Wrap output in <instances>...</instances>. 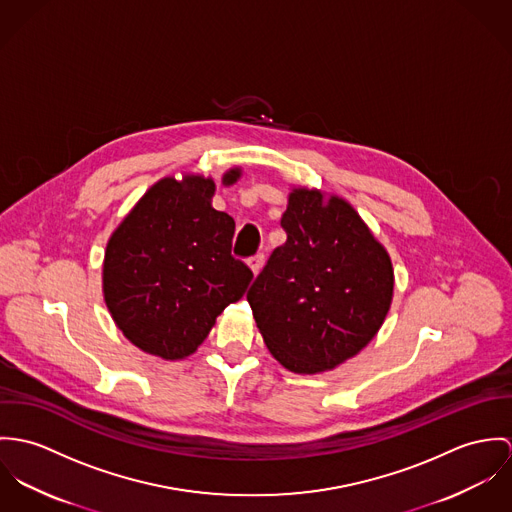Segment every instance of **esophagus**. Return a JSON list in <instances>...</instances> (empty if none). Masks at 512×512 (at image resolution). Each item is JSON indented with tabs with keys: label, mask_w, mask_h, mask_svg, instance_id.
I'll return each instance as SVG.
<instances>
[{
	"label": "esophagus",
	"mask_w": 512,
	"mask_h": 512,
	"mask_svg": "<svg viewBox=\"0 0 512 512\" xmlns=\"http://www.w3.org/2000/svg\"><path fill=\"white\" fill-rule=\"evenodd\" d=\"M247 265H249V269L253 271V275H259L261 269H263V265H265V257H263V255H255V257H251V259L247 261Z\"/></svg>",
	"instance_id": "34e87169"
}]
</instances>
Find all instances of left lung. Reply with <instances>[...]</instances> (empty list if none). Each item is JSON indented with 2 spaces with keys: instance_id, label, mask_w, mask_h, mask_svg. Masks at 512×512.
<instances>
[{
  "instance_id": "8db88e82",
  "label": "left lung",
  "mask_w": 512,
  "mask_h": 512,
  "mask_svg": "<svg viewBox=\"0 0 512 512\" xmlns=\"http://www.w3.org/2000/svg\"><path fill=\"white\" fill-rule=\"evenodd\" d=\"M277 247L247 292L273 357L294 373L330 371L375 338L393 300L385 247L340 196L294 188Z\"/></svg>"
}]
</instances>
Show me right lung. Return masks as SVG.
<instances>
[{
    "label": "right lung",
    "mask_w": 512,
    "mask_h": 512,
    "mask_svg": "<svg viewBox=\"0 0 512 512\" xmlns=\"http://www.w3.org/2000/svg\"><path fill=\"white\" fill-rule=\"evenodd\" d=\"M229 169L222 182H237ZM216 184L200 174L153 184L117 226L104 257V300L123 336L167 361L198 349L253 279L231 255L235 222L212 208Z\"/></svg>",
    "instance_id": "add662e5"
}]
</instances>
